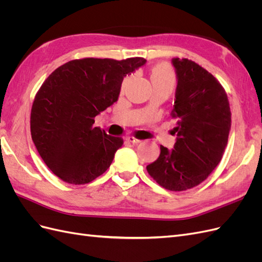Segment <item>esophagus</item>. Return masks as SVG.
<instances>
[{
    "mask_svg": "<svg viewBox=\"0 0 262 262\" xmlns=\"http://www.w3.org/2000/svg\"><path fill=\"white\" fill-rule=\"evenodd\" d=\"M125 140L128 141V142H130V143H133V144H138V143H140V142H141V140L134 138V137H126Z\"/></svg>",
    "mask_w": 262,
    "mask_h": 262,
    "instance_id": "esophagus-1",
    "label": "esophagus"
}]
</instances>
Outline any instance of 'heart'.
Wrapping results in <instances>:
<instances>
[{
  "instance_id": "1",
  "label": "heart",
  "mask_w": 262,
  "mask_h": 262,
  "mask_svg": "<svg viewBox=\"0 0 262 262\" xmlns=\"http://www.w3.org/2000/svg\"><path fill=\"white\" fill-rule=\"evenodd\" d=\"M150 81L154 84H168L172 85L175 81L172 70L167 64H158L152 69L150 73Z\"/></svg>"
}]
</instances>
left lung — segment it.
<instances>
[{"label":"left lung","instance_id":"obj_1","mask_svg":"<svg viewBox=\"0 0 262 262\" xmlns=\"http://www.w3.org/2000/svg\"><path fill=\"white\" fill-rule=\"evenodd\" d=\"M177 75L171 117L177 120L173 148L161 154L146 169L170 191L191 189L209 177L223 157L231 131V108L220 82L188 59L171 60Z\"/></svg>","mask_w":262,"mask_h":262}]
</instances>
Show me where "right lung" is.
Masks as SVG:
<instances>
[{
    "label": "right lung",
    "mask_w": 262,
    "mask_h": 262,
    "mask_svg": "<svg viewBox=\"0 0 262 262\" xmlns=\"http://www.w3.org/2000/svg\"><path fill=\"white\" fill-rule=\"evenodd\" d=\"M143 58L69 61L43 82L30 114L31 139L50 170L63 181L84 185L102 175L123 144L94 118L118 100L123 77Z\"/></svg>",
    "instance_id": "right-lung-1"
}]
</instances>
